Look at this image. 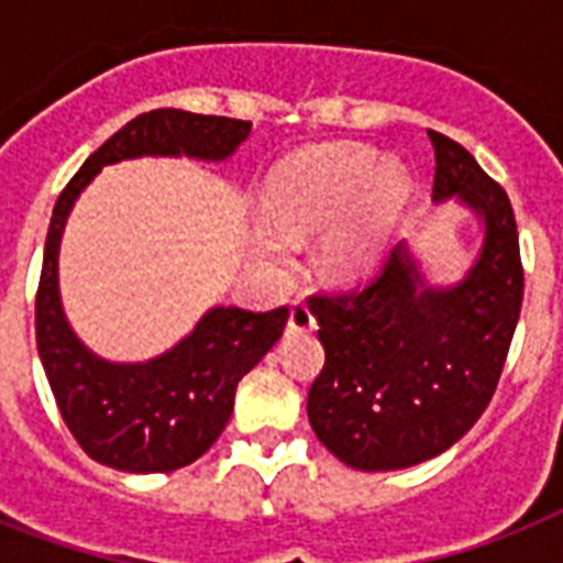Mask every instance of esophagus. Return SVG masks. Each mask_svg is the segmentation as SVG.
I'll return each instance as SVG.
<instances>
[{"instance_id": "esophagus-1", "label": "esophagus", "mask_w": 563, "mask_h": 563, "mask_svg": "<svg viewBox=\"0 0 563 563\" xmlns=\"http://www.w3.org/2000/svg\"><path fill=\"white\" fill-rule=\"evenodd\" d=\"M316 330V316L307 303L295 300L289 312V324H286V333H312Z\"/></svg>"}]
</instances>
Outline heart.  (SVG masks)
<instances>
[{
	"label": "heart",
	"mask_w": 563,
	"mask_h": 563,
	"mask_svg": "<svg viewBox=\"0 0 563 563\" xmlns=\"http://www.w3.org/2000/svg\"><path fill=\"white\" fill-rule=\"evenodd\" d=\"M409 175L374 148L327 143L283 161L265 180L263 219L251 224V254L268 277L295 263V242L318 239L316 265L330 283H360L383 263L409 203Z\"/></svg>",
	"instance_id": "obj_1"
}]
</instances>
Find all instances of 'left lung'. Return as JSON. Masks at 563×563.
Masks as SVG:
<instances>
[{
  "label": "left lung",
  "mask_w": 563,
  "mask_h": 563,
  "mask_svg": "<svg viewBox=\"0 0 563 563\" xmlns=\"http://www.w3.org/2000/svg\"><path fill=\"white\" fill-rule=\"evenodd\" d=\"M432 201H459L485 228L455 286H429L406 242L365 286L312 295L324 368L309 388L312 432L356 471L435 459L488 409L523 307V263L506 189L473 154L429 131Z\"/></svg>",
  "instance_id": "obj_1"
}]
</instances>
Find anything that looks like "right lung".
<instances>
[{"instance_id":"obj_1","label":"right lung","mask_w":563,"mask_h":563,"mask_svg":"<svg viewBox=\"0 0 563 563\" xmlns=\"http://www.w3.org/2000/svg\"><path fill=\"white\" fill-rule=\"evenodd\" d=\"M251 122L161 108L140 113L92 152L57 198L48 221L34 330L60 418L99 464L125 473H169L201 459L228 427L239 379L272 351L289 309L212 307L172 351L148 362H108L73 333L57 289V251L75 198L101 166L134 157L228 161Z\"/></svg>"}]
</instances>
